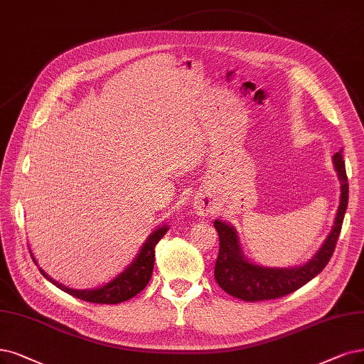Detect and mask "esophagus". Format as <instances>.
Instances as JSON below:
<instances>
[{
	"label": "esophagus",
	"mask_w": 364,
	"mask_h": 364,
	"mask_svg": "<svg viewBox=\"0 0 364 364\" xmlns=\"http://www.w3.org/2000/svg\"><path fill=\"white\" fill-rule=\"evenodd\" d=\"M194 209L198 216H208L212 213V203L208 198H198L194 203Z\"/></svg>",
	"instance_id": "esophagus-1"
}]
</instances>
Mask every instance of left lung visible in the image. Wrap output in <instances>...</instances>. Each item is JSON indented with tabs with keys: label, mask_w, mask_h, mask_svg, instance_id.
I'll list each match as a JSON object with an SVG mask.
<instances>
[{
	"label": "left lung",
	"mask_w": 364,
	"mask_h": 364,
	"mask_svg": "<svg viewBox=\"0 0 364 364\" xmlns=\"http://www.w3.org/2000/svg\"><path fill=\"white\" fill-rule=\"evenodd\" d=\"M333 166L341 182L339 208L328 236L306 263L294 267L255 264L246 258L237 230L225 221H213L218 236H220V254L215 264V279L225 293L245 301L272 300L296 291L323 272L336 248L348 206V178L342 149L333 155Z\"/></svg>",
	"instance_id": "obj_1"
}]
</instances>
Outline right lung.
Segmentation results:
<instances>
[{
	"instance_id": "obj_1",
	"label": "right lung",
	"mask_w": 364,
	"mask_h": 364,
	"mask_svg": "<svg viewBox=\"0 0 364 364\" xmlns=\"http://www.w3.org/2000/svg\"><path fill=\"white\" fill-rule=\"evenodd\" d=\"M168 231V225L163 224L156 227L148 239L144 240L141 245V248L136 258L132 261V264L127 266L125 270H122L118 276H114L112 281L107 284L91 288V289H75V288H68L53 278L43 270L41 267L40 272L45 276L46 279H49L53 285H56L63 291L71 294L73 297H77L85 301H91V303H101V304H116V303H122L125 300H129L132 297L137 296L141 289L146 287L151 281L152 270H154V263H155V245L159 242L166 232ZM31 252V250H30ZM31 257L34 259V263L38 266L37 259L34 254L31 252Z\"/></svg>"
}]
</instances>
